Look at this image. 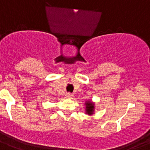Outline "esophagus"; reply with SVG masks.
<instances>
[{"mask_svg": "<svg viewBox=\"0 0 150 150\" xmlns=\"http://www.w3.org/2000/svg\"><path fill=\"white\" fill-rule=\"evenodd\" d=\"M66 98H73V96H74V95L71 93H70V92H67V93H66Z\"/></svg>", "mask_w": 150, "mask_h": 150, "instance_id": "34e87169", "label": "esophagus"}]
</instances>
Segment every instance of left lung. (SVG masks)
<instances>
[{
  "mask_svg": "<svg viewBox=\"0 0 150 150\" xmlns=\"http://www.w3.org/2000/svg\"><path fill=\"white\" fill-rule=\"evenodd\" d=\"M86 105V112L88 115H92L95 111V104L90 100H88L85 103Z\"/></svg>",
  "mask_w": 150,
  "mask_h": 150,
  "instance_id": "8db88e82",
  "label": "left lung"
}]
</instances>
